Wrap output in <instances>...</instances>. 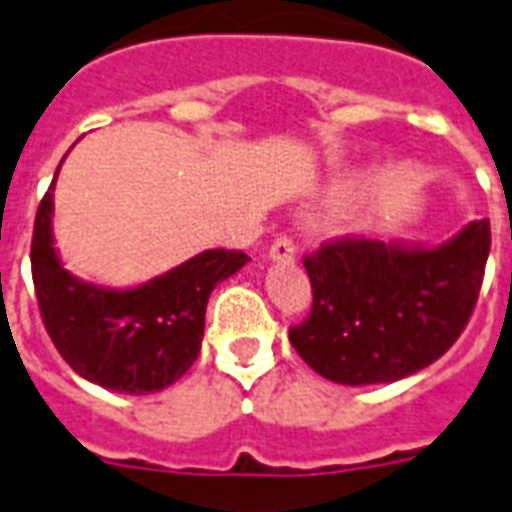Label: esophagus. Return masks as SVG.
I'll return each instance as SVG.
<instances>
[{
  "instance_id": "esophagus-1",
  "label": "esophagus",
  "mask_w": 512,
  "mask_h": 512,
  "mask_svg": "<svg viewBox=\"0 0 512 512\" xmlns=\"http://www.w3.org/2000/svg\"><path fill=\"white\" fill-rule=\"evenodd\" d=\"M273 263H292L295 260V244L287 239V236H281L271 244V252H268Z\"/></svg>"
}]
</instances>
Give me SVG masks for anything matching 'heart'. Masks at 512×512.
Listing matches in <instances>:
<instances>
[{
  "instance_id": "obj_1",
  "label": "heart",
  "mask_w": 512,
  "mask_h": 512,
  "mask_svg": "<svg viewBox=\"0 0 512 512\" xmlns=\"http://www.w3.org/2000/svg\"><path fill=\"white\" fill-rule=\"evenodd\" d=\"M350 196V185H345V183H337V185H332V188H329L327 193H324V204H340V201H345Z\"/></svg>"
}]
</instances>
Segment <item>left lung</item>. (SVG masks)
Segmentation results:
<instances>
[{
    "label": "left lung",
    "instance_id": "1",
    "mask_svg": "<svg viewBox=\"0 0 512 512\" xmlns=\"http://www.w3.org/2000/svg\"><path fill=\"white\" fill-rule=\"evenodd\" d=\"M489 220L438 244L337 241L305 257L313 311L289 332L305 364L337 385L404 380L452 348L476 308Z\"/></svg>",
    "mask_w": 512,
    "mask_h": 512
}]
</instances>
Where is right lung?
I'll use <instances>...</instances> for the list:
<instances>
[{"instance_id":"obj_1","label":"right lung","mask_w":512,"mask_h":512,"mask_svg":"<svg viewBox=\"0 0 512 512\" xmlns=\"http://www.w3.org/2000/svg\"><path fill=\"white\" fill-rule=\"evenodd\" d=\"M55 180L39 204L31 241V273L44 327L84 380L130 396L164 390L199 356L212 289L241 271L249 257L204 249L135 287L84 281L68 271L55 247Z\"/></svg>"}]
</instances>
